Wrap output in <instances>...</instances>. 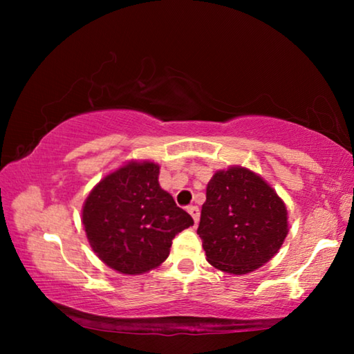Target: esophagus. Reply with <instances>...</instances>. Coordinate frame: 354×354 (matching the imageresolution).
<instances>
[{
  "label": "esophagus",
  "instance_id": "esophagus-1",
  "mask_svg": "<svg viewBox=\"0 0 354 354\" xmlns=\"http://www.w3.org/2000/svg\"><path fill=\"white\" fill-rule=\"evenodd\" d=\"M187 212L192 215V218H194L195 225L198 223V221H200V209L196 207V206H189L187 207Z\"/></svg>",
  "mask_w": 354,
  "mask_h": 354
}]
</instances>
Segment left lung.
Listing matches in <instances>:
<instances>
[{"instance_id":"obj_1","label":"left lung","mask_w":354,"mask_h":354,"mask_svg":"<svg viewBox=\"0 0 354 354\" xmlns=\"http://www.w3.org/2000/svg\"><path fill=\"white\" fill-rule=\"evenodd\" d=\"M286 203L261 175L232 165L207 183L198 234L207 262L247 274L278 253L289 232Z\"/></svg>"}]
</instances>
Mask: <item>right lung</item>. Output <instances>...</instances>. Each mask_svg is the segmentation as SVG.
<instances>
[{
  "label": "right lung",
  "mask_w": 354,
  "mask_h": 354,
  "mask_svg": "<svg viewBox=\"0 0 354 354\" xmlns=\"http://www.w3.org/2000/svg\"><path fill=\"white\" fill-rule=\"evenodd\" d=\"M159 169L151 160H131L101 179L84 201L87 241L118 273L142 274L159 267L178 232L194 225L159 185Z\"/></svg>",
  "instance_id": "1"
}]
</instances>
